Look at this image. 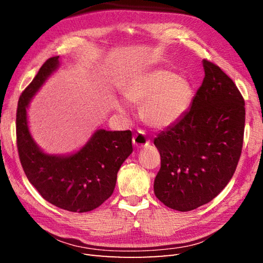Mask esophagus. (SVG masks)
I'll list each match as a JSON object with an SVG mask.
<instances>
[{"label":"esophagus","instance_id":"obj_1","mask_svg":"<svg viewBox=\"0 0 263 263\" xmlns=\"http://www.w3.org/2000/svg\"><path fill=\"white\" fill-rule=\"evenodd\" d=\"M149 139L147 138L146 133L144 131H138V133H136L135 136H133V144L137 148H142V147H146L149 144Z\"/></svg>","mask_w":263,"mask_h":263}]
</instances>
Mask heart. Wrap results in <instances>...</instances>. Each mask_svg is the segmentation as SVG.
Returning <instances> with one entry per match:
<instances>
[{
  "label": "heart",
  "mask_w": 263,
  "mask_h": 263,
  "mask_svg": "<svg viewBox=\"0 0 263 263\" xmlns=\"http://www.w3.org/2000/svg\"><path fill=\"white\" fill-rule=\"evenodd\" d=\"M123 97L130 104H141V115L149 125L168 127L181 119L192 103V86L185 78L172 71L156 69L136 78L123 89ZM120 113H125L124 105L116 104Z\"/></svg>",
  "instance_id": "b5f03b06"
}]
</instances>
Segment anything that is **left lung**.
Instances as JSON below:
<instances>
[{
    "label": "left lung",
    "instance_id": "8db88e82",
    "mask_svg": "<svg viewBox=\"0 0 263 263\" xmlns=\"http://www.w3.org/2000/svg\"><path fill=\"white\" fill-rule=\"evenodd\" d=\"M202 63L204 78L191 107L154 140L160 154L155 194L178 211L216 198L235 173L243 147V96L219 66Z\"/></svg>",
    "mask_w": 263,
    "mask_h": 263
}]
</instances>
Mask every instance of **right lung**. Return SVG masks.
Instances as JSON below:
<instances>
[{
	"instance_id": "obj_1",
	"label": "right lung",
	"mask_w": 263,
	"mask_h": 263,
	"mask_svg": "<svg viewBox=\"0 0 263 263\" xmlns=\"http://www.w3.org/2000/svg\"><path fill=\"white\" fill-rule=\"evenodd\" d=\"M58 68L59 57L48 59L22 91L16 108V146L27 178L44 199L61 209L87 212L103 204L113 193L117 172L133 150L132 132L100 128L74 154L44 153L29 132L27 108Z\"/></svg>"
}]
</instances>
